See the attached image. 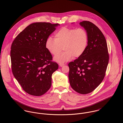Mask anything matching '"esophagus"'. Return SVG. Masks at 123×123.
Returning a JSON list of instances; mask_svg holds the SVG:
<instances>
[{
	"label": "esophagus",
	"instance_id": "esophagus-1",
	"mask_svg": "<svg viewBox=\"0 0 123 123\" xmlns=\"http://www.w3.org/2000/svg\"><path fill=\"white\" fill-rule=\"evenodd\" d=\"M59 65H60V66L62 67V66H63V65H64V63H59Z\"/></svg>",
	"mask_w": 123,
	"mask_h": 123
}]
</instances>
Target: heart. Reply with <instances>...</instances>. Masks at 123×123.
Returning <instances> with one entry per match:
<instances>
[{
	"mask_svg": "<svg viewBox=\"0 0 123 123\" xmlns=\"http://www.w3.org/2000/svg\"><path fill=\"white\" fill-rule=\"evenodd\" d=\"M88 44V35L82 28H74L63 27L54 33V39L48 37L45 41V47L48 52L55 55L62 49L65 51L57 54L55 61L62 63L70 61L74 57L81 56Z\"/></svg>",
	"mask_w": 123,
	"mask_h": 123,
	"instance_id": "obj_1",
	"label": "heart"
}]
</instances>
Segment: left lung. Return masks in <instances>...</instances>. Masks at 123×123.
Returning a JSON list of instances; mask_svg holds the SVG:
<instances>
[{
	"label": "left lung",
	"instance_id": "1",
	"mask_svg": "<svg viewBox=\"0 0 123 123\" xmlns=\"http://www.w3.org/2000/svg\"><path fill=\"white\" fill-rule=\"evenodd\" d=\"M87 32L88 44L83 54L69 64L70 86L75 91L86 94L94 90L103 80L109 61L105 37L93 23L80 22Z\"/></svg>",
	"mask_w": 123,
	"mask_h": 123
}]
</instances>
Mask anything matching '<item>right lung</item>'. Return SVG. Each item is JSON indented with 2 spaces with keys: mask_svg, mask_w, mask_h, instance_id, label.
<instances>
[{
  "mask_svg": "<svg viewBox=\"0 0 123 123\" xmlns=\"http://www.w3.org/2000/svg\"><path fill=\"white\" fill-rule=\"evenodd\" d=\"M58 24L37 22L30 24L13 41L10 51L13 74L23 90L40 96L52 85V75L58 69L45 41Z\"/></svg>",
  "mask_w": 123,
  "mask_h": 123,
  "instance_id": "1",
  "label": "right lung"
}]
</instances>
